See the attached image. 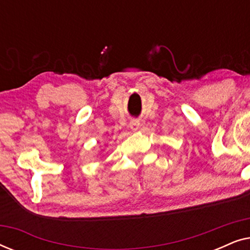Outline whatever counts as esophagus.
<instances>
[{
  "mask_svg": "<svg viewBox=\"0 0 250 250\" xmlns=\"http://www.w3.org/2000/svg\"><path fill=\"white\" fill-rule=\"evenodd\" d=\"M128 126H129V128H131V131L136 132L140 127V122L139 121H131Z\"/></svg>",
  "mask_w": 250,
  "mask_h": 250,
  "instance_id": "esophagus-1",
  "label": "esophagus"
}]
</instances>
